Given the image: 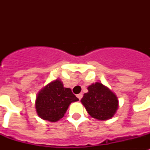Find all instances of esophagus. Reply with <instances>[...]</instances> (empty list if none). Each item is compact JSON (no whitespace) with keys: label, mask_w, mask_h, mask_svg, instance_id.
Segmentation results:
<instances>
[{"label":"esophagus","mask_w":150,"mask_h":150,"mask_svg":"<svg viewBox=\"0 0 150 150\" xmlns=\"http://www.w3.org/2000/svg\"><path fill=\"white\" fill-rule=\"evenodd\" d=\"M82 96H83L82 93H79V94H78V95H77V97L79 98V100L82 98Z\"/></svg>","instance_id":"34e87169"}]
</instances>
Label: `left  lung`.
I'll list each match as a JSON object with an SVG mask.
<instances>
[{"label":"left lung","mask_w":150,"mask_h":150,"mask_svg":"<svg viewBox=\"0 0 150 150\" xmlns=\"http://www.w3.org/2000/svg\"><path fill=\"white\" fill-rule=\"evenodd\" d=\"M81 102L90 116L101 121L111 118L118 107L115 94L99 82L88 87V93L84 94Z\"/></svg>","instance_id":"8db88e82"}]
</instances>
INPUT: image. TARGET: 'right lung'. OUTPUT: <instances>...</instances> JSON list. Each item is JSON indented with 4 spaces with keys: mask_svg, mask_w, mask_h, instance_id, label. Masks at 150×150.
I'll return each instance as SVG.
<instances>
[{
    "mask_svg": "<svg viewBox=\"0 0 150 150\" xmlns=\"http://www.w3.org/2000/svg\"><path fill=\"white\" fill-rule=\"evenodd\" d=\"M79 99L60 80H55L40 91L36 100V112L43 120L55 122L62 118L71 103Z\"/></svg>",
    "mask_w": 150,
    "mask_h": 150,
    "instance_id": "add662e5",
    "label": "right lung"
}]
</instances>
